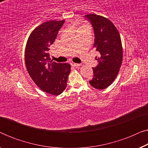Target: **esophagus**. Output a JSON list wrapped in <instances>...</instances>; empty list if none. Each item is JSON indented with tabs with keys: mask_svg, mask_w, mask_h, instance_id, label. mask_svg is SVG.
Listing matches in <instances>:
<instances>
[{
	"mask_svg": "<svg viewBox=\"0 0 148 148\" xmlns=\"http://www.w3.org/2000/svg\"><path fill=\"white\" fill-rule=\"evenodd\" d=\"M71 65L72 66H81L82 65V64H77V63H75V62H71Z\"/></svg>",
	"mask_w": 148,
	"mask_h": 148,
	"instance_id": "esophagus-1",
	"label": "esophagus"
}]
</instances>
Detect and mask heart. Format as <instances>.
Returning <instances> with one entry per match:
<instances>
[{
	"label": "heart",
	"instance_id": "1",
	"mask_svg": "<svg viewBox=\"0 0 148 148\" xmlns=\"http://www.w3.org/2000/svg\"><path fill=\"white\" fill-rule=\"evenodd\" d=\"M87 27V26H85V25H84V26H82V27H81L80 28H82V27Z\"/></svg>",
	"mask_w": 148,
	"mask_h": 148
}]
</instances>
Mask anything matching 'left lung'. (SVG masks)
I'll return each instance as SVG.
<instances>
[{
  "mask_svg": "<svg viewBox=\"0 0 148 148\" xmlns=\"http://www.w3.org/2000/svg\"><path fill=\"white\" fill-rule=\"evenodd\" d=\"M86 17L94 28V47L100 53L99 57H96L98 64L92 68L94 77L90 84L94 88L104 90L114 82L122 64L121 36L116 27L107 18L96 14H88Z\"/></svg>",
  "mask_w": 148,
  "mask_h": 148,
  "instance_id": "obj_1",
  "label": "left lung"
}]
</instances>
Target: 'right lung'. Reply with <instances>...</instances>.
<instances>
[{"label": "right lung", "instance_id": "1", "mask_svg": "<svg viewBox=\"0 0 148 148\" xmlns=\"http://www.w3.org/2000/svg\"><path fill=\"white\" fill-rule=\"evenodd\" d=\"M64 20L44 22L35 28L28 38L25 50L27 72L44 92L57 96L66 89L71 65L50 62V46L54 43Z\"/></svg>", "mask_w": 148, "mask_h": 148}]
</instances>
